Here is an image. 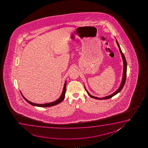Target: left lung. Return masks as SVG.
Returning a JSON list of instances; mask_svg holds the SVG:
<instances>
[{
    "mask_svg": "<svg viewBox=\"0 0 148 148\" xmlns=\"http://www.w3.org/2000/svg\"><path fill=\"white\" fill-rule=\"evenodd\" d=\"M116 43H117V44L118 45V47H119V49L120 52L121 53V54L122 57V59H123V78H122V81L121 84V85H120V86L119 88H118V89L116 90V91L115 92H114L113 94H112L111 95H109V96H107V97H103V98H99V97H93L92 95H90V94H89V92L87 91V90L85 89L86 90V91H87V94L90 97H92V98H94V99H110V98H111V97H113V96L116 95V94H117L118 92H119L123 88V87L124 85L125 84V83L126 81V71H127V63H126V61L125 58L124 57V54L122 52L121 49H120V47L119 45L118 44V42L116 40Z\"/></svg>",
    "mask_w": 148,
    "mask_h": 148,
    "instance_id": "8db88e82",
    "label": "left lung"
}]
</instances>
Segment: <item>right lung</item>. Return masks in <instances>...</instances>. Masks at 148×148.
<instances>
[{"instance_id":"add662e5","label":"right lung","mask_w":148,"mask_h":148,"mask_svg":"<svg viewBox=\"0 0 148 148\" xmlns=\"http://www.w3.org/2000/svg\"><path fill=\"white\" fill-rule=\"evenodd\" d=\"M66 81L65 82V84H64V88H63V92L61 95V97H60L59 99H57L56 101H53V102H51V103H45V104H38V103H32L31 101H29L28 100L24 97L22 95V93L21 95H22L25 101H26L28 103H30L31 105L34 106H37V107H51V106H53L57 105V104L60 103L61 102L63 101V99H64L65 96V93H66Z\"/></svg>"}]
</instances>
